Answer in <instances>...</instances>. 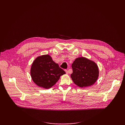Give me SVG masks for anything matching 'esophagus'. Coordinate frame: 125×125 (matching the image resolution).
<instances>
[{
  "instance_id": "obj_1",
  "label": "esophagus",
  "mask_w": 125,
  "mask_h": 125,
  "mask_svg": "<svg viewBox=\"0 0 125 125\" xmlns=\"http://www.w3.org/2000/svg\"><path fill=\"white\" fill-rule=\"evenodd\" d=\"M65 72H66V73H67V74H68V73H69L70 72H69V71H68V70H65Z\"/></svg>"
}]
</instances>
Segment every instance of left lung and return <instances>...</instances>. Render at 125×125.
<instances>
[{"instance_id": "8db88e82", "label": "left lung", "mask_w": 125, "mask_h": 125, "mask_svg": "<svg viewBox=\"0 0 125 125\" xmlns=\"http://www.w3.org/2000/svg\"><path fill=\"white\" fill-rule=\"evenodd\" d=\"M72 68L73 73L71 77L73 82L81 87L92 85L98 79L99 71L97 65L84 57L76 59Z\"/></svg>"}]
</instances>
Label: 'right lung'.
Wrapping results in <instances>:
<instances>
[{"label": "right lung", "mask_w": 125, "mask_h": 125, "mask_svg": "<svg viewBox=\"0 0 125 125\" xmlns=\"http://www.w3.org/2000/svg\"><path fill=\"white\" fill-rule=\"evenodd\" d=\"M66 72L55 63L49 55L39 56L33 62L31 75L38 86L47 89L54 85Z\"/></svg>", "instance_id": "add662e5"}]
</instances>
